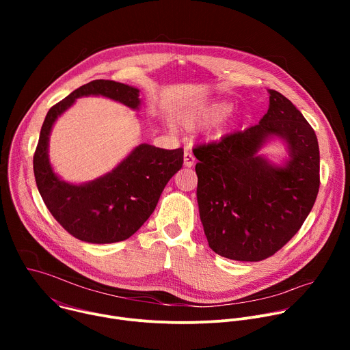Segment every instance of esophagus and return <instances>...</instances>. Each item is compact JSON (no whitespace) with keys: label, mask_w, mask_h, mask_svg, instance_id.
I'll return each instance as SVG.
<instances>
[{"label":"esophagus","mask_w":350,"mask_h":350,"mask_svg":"<svg viewBox=\"0 0 350 350\" xmlns=\"http://www.w3.org/2000/svg\"><path fill=\"white\" fill-rule=\"evenodd\" d=\"M193 163H195V157L188 151L184 152V166H187V167H192L193 166Z\"/></svg>","instance_id":"obj_1"}]
</instances>
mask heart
I'll return each instance as SVG.
<instances>
[{
    "label": "heart",
    "mask_w": 350,
    "mask_h": 350,
    "mask_svg": "<svg viewBox=\"0 0 350 350\" xmlns=\"http://www.w3.org/2000/svg\"><path fill=\"white\" fill-rule=\"evenodd\" d=\"M231 111V105L223 101H215L206 105L195 107L178 115V122L185 127H193L201 123H215L224 119Z\"/></svg>",
    "instance_id": "b5f03b06"
}]
</instances>
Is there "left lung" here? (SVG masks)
I'll use <instances>...</instances> for the list:
<instances>
[{"label": "left lung", "instance_id": "8db88e82", "mask_svg": "<svg viewBox=\"0 0 350 350\" xmlns=\"http://www.w3.org/2000/svg\"><path fill=\"white\" fill-rule=\"evenodd\" d=\"M269 94V111L258 124L192 149L209 246L239 262H260L278 252L305 223L320 187L314 130L288 98L274 90ZM271 135L288 142L291 161L285 168L257 155Z\"/></svg>", "mask_w": 350, "mask_h": 350}]
</instances>
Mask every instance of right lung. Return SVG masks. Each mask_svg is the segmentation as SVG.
Here are the masks:
<instances>
[{
    "label": "right lung",
    "instance_id": "obj_1",
    "mask_svg": "<svg viewBox=\"0 0 350 350\" xmlns=\"http://www.w3.org/2000/svg\"><path fill=\"white\" fill-rule=\"evenodd\" d=\"M138 92L113 80H92L55 104L42 123L33 157L36 184L54 219L80 241L112 243L130 238L152 215L167 181L181 169L184 151L141 144L111 173L73 185L59 180L48 162L49 131L79 96L104 95L137 109Z\"/></svg>",
    "mask_w": 350,
    "mask_h": 350
}]
</instances>
